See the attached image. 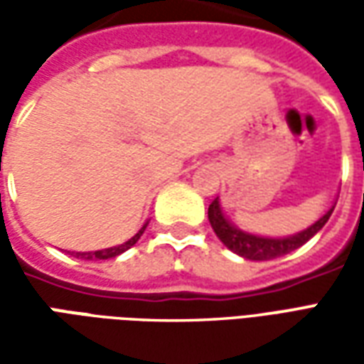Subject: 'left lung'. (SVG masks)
<instances>
[{
	"label": "left lung",
	"instance_id": "obj_1",
	"mask_svg": "<svg viewBox=\"0 0 364 364\" xmlns=\"http://www.w3.org/2000/svg\"><path fill=\"white\" fill-rule=\"evenodd\" d=\"M336 205L329 208L328 213L321 216L320 220H316L310 226V228L298 232L294 236L287 237H263L255 236V234H247V232H242L240 228H236L232 222L224 216L220 208V203L218 198H214L210 206H208V220H210V226L216 232V236L220 237V242L228 250H232L237 255H242L244 259L250 261H269L277 259V257H282L287 253L294 252L300 245H304L312 236H316L323 226L326 222L329 220V216L333 213Z\"/></svg>",
	"mask_w": 364,
	"mask_h": 364
}]
</instances>
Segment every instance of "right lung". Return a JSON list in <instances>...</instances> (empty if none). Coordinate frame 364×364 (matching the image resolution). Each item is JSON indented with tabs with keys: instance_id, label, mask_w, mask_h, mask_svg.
I'll return each instance as SVG.
<instances>
[{
	"instance_id": "1",
	"label": "right lung",
	"mask_w": 364,
	"mask_h": 364,
	"mask_svg": "<svg viewBox=\"0 0 364 364\" xmlns=\"http://www.w3.org/2000/svg\"><path fill=\"white\" fill-rule=\"evenodd\" d=\"M146 226H148V222L144 224L142 228L138 230V234H134V236L130 237L128 242H124V244L120 245H114V247H107V250H99V252H77L75 253V257H80V259H87V261H99V259H112V257H117V255H120V253H124L127 250H130L132 245L140 240V236L144 234V230H146Z\"/></svg>"
}]
</instances>
